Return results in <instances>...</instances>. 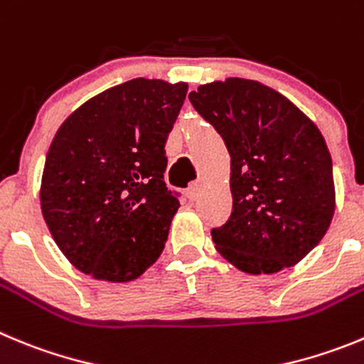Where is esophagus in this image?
<instances>
[{
    "label": "esophagus",
    "instance_id": "34e87169",
    "mask_svg": "<svg viewBox=\"0 0 364 364\" xmlns=\"http://www.w3.org/2000/svg\"><path fill=\"white\" fill-rule=\"evenodd\" d=\"M202 191H204V186L200 184V182H193L188 188V198L191 200V202H195V200H198V196L202 195Z\"/></svg>",
    "mask_w": 364,
    "mask_h": 364
}]
</instances>
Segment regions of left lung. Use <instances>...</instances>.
Segmentation results:
<instances>
[{"label":"left lung","mask_w":364,"mask_h":364,"mask_svg":"<svg viewBox=\"0 0 364 364\" xmlns=\"http://www.w3.org/2000/svg\"><path fill=\"white\" fill-rule=\"evenodd\" d=\"M189 101L231 155L232 211L213 229L216 251L247 274L301 262L336 209L332 156L318 126L285 95L251 79L198 86Z\"/></svg>","instance_id":"8db88e82"}]
</instances>
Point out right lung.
<instances>
[{"mask_svg":"<svg viewBox=\"0 0 364 364\" xmlns=\"http://www.w3.org/2000/svg\"><path fill=\"white\" fill-rule=\"evenodd\" d=\"M186 93L188 82L132 79L59 126L39 200L52 238L85 274L132 282L164 251L180 208L166 188L164 146Z\"/></svg>","mask_w":364,"mask_h":364,"instance_id":"1","label":"right lung"}]
</instances>
